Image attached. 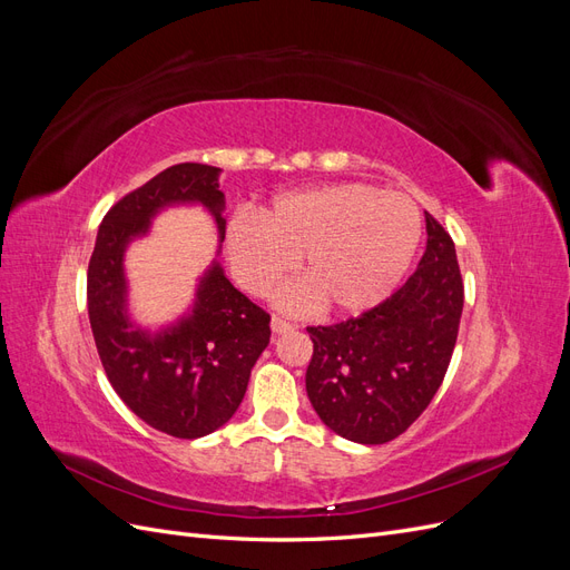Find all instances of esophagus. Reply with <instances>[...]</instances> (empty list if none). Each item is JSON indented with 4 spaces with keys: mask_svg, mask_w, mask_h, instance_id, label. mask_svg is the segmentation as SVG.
<instances>
[{
    "mask_svg": "<svg viewBox=\"0 0 570 570\" xmlns=\"http://www.w3.org/2000/svg\"><path fill=\"white\" fill-rule=\"evenodd\" d=\"M271 327H273L275 335H283V333L295 331V325H292V323L285 321V318H281V316H273V318H271Z\"/></svg>",
    "mask_w": 570,
    "mask_h": 570,
    "instance_id": "34e87169",
    "label": "esophagus"
}]
</instances>
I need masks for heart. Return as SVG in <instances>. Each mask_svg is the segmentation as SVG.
I'll use <instances>...</instances> for the list:
<instances>
[{
  "label": "heart",
  "mask_w": 570,
  "mask_h": 570,
  "mask_svg": "<svg viewBox=\"0 0 570 570\" xmlns=\"http://www.w3.org/2000/svg\"><path fill=\"white\" fill-rule=\"evenodd\" d=\"M421 233L423 216L411 197L337 183L275 197L262 220L235 216L226 226V252L252 295H266L302 256L306 281L281 292L283 306L323 304L331 314H361L400 285Z\"/></svg>",
  "instance_id": "heart-1"
}]
</instances>
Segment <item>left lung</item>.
I'll list each match as a JSON object with an SVG mask.
<instances>
[{
  "mask_svg": "<svg viewBox=\"0 0 570 570\" xmlns=\"http://www.w3.org/2000/svg\"><path fill=\"white\" fill-rule=\"evenodd\" d=\"M428 245L411 278L356 318L306 327V394L344 440L385 444L440 390L459 335L463 283L450 233L425 214Z\"/></svg>",
  "mask_w": 570,
  "mask_h": 570,
  "instance_id": "8db88e82",
  "label": "left lung"
}]
</instances>
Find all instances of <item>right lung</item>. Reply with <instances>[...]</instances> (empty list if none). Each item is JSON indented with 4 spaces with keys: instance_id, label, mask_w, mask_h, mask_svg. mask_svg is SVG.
Wrapping results in <instances>:
<instances>
[{
    "instance_id": "right-lung-1",
    "label": "right lung",
    "mask_w": 570,
    "mask_h": 570,
    "mask_svg": "<svg viewBox=\"0 0 570 570\" xmlns=\"http://www.w3.org/2000/svg\"><path fill=\"white\" fill-rule=\"evenodd\" d=\"M220 168L176 164L118 199L97 233L88 266V314L101 366L126 406L147 425L180 440L214 433L233 419L256 358L268 347L271 316L247 299L214 262L195 302L176 323L149 331L128 314L124 256L166 206L202 204L226 235Z\"/></svg>"
}]
</instances>
